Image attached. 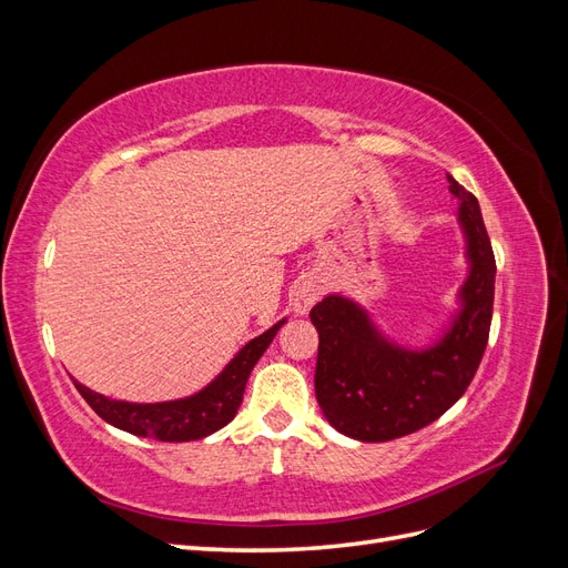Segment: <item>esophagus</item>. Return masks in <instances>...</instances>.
Segmentation results:
<instances>
[{
	"label": "esophagus",
	"instance_id": "obj_1",
	"mask_svg": "<svg viewBox=\"0 0 568 568\" xmlns=\"http://www.w3.org/2000/svg\"><path fill=\"white\" fill-rule=\"evenodd\" d=\"M322 298V286L315 282V280H305V282H301L298 286H296V291H294V311L298 313V315H307V311H311V307L317 303Z\"/></svg>",
	"mask_w": 568,
	"mask_h": 568
}]
</instances>
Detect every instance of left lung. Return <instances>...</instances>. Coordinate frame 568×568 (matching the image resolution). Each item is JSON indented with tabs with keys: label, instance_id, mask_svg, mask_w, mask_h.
Returning a JSON list of instances; mask_svg holds the SVG:
<instances>
[{
	"label": "left lung",
	"instance_id": "8db88e82",
	"mask_svg": "<svg viewBox=\"0 0 568 568\" xmlns=\"http://www.w3.org/2000/svg\"><path fill=\"white\" fill-rule=\"evenodd\" d=\"M467 232L471 274L462 286L464 311L436 348L407 353L372 329L367 315L341 296L313 311L320 348L315 395L334 428L365 443L393 440L436 422L471 384L486 353L495 296V255L478 201L450 175Z\"/></svg>",
	"mask_w": 568,
	"mask_h": 568
}]
</instances>
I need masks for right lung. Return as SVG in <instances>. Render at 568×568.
Here are the masks:
<instances>
[{"label":"right lung","mask_w":568,"mask_h":568,"mask_svg":"<svg viewBox=\"0 0 568 568\" xmlns=\"http://www.w3.org/2000/svg\"><path fill=\"white\" fill-rule=\"evenodd\" d=\"M282 324L284 320L274 324L272 329H267L263 336L246 343V346L239 351V355L225 367V372H222L211 386H205L201 393L192 395V398L140 405V403L111 400L106 395H99L78 382H75V388L101 419L123 428L128 434L156 438L165 443L205 438L234 419L239 405L244 400V388L251 376V369L267 351V346L272 343L274 334L280 332Z\"/></svg>","instance_id":"add662e5"}]
</instances>
